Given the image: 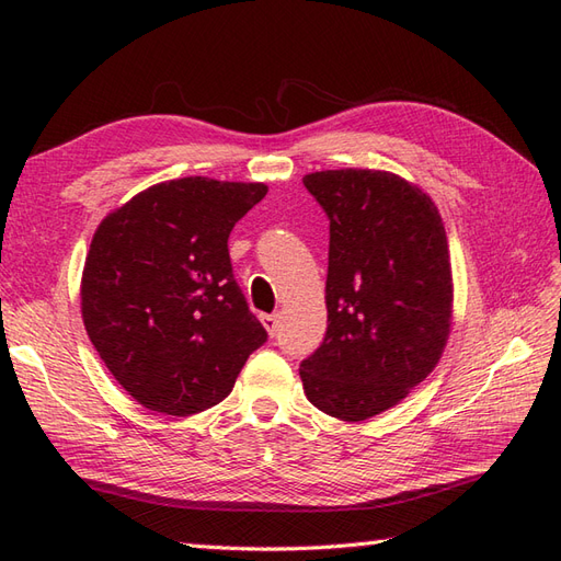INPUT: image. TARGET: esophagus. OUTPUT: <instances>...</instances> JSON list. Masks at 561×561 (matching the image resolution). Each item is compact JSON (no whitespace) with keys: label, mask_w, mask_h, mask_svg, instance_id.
<instances>
[{"label":"esophagus","mask_w":561,"mask_h":561,"mask_svg":"<svg viewBox=\"0 0 561 561\" xmlns=\"http://www.w3.org/2000/svg\"><path fill=\"white\" fill-rule=\"evenodd\" d=\"M260 320H262V325H265V330L270 332V337H274V335H277V330H279V313L260 316Z\"/></svg>","instance_id":"esophagus-1"}]
</instances>
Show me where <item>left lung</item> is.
Wrapping results in <instances>:
<instances>
[{
    "label": "left lung",
    "mask_w": 561,
    "mask_h": 561,
    "mask_svg": "<svg viewBox=\"0 0 561 561\" xmlns=\"http://www.w3.org/2000/svg\"><path fill=\"white\" fill-rule=\"evenodd\" d=\"M304 185L330 219L328 332L301 362L304 392L320 412L364 422L408 398L446 350V229L434 199L390 171H316Z\"/></svg>",
    "instance_id": "1"
}]
</instances>
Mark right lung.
I'll return each instance as SVG.
<instances>
[{"label": "right lung", "mask_w": 561, "mask_h": 561, "mask_svg": "<svg viewBox=\"0 0 561 561\" xmlns=\"http://www.w3.org/2000/svg\"><path fill=\"white\" fill-rule=\"evenodd\" d=\"M265 195V183L190 175L141 190L99 224L81 274L83 328L141 408H214L267 340L229 257L236 221Z\"/></svg>", "instance_id": "1"}]
</instances>
